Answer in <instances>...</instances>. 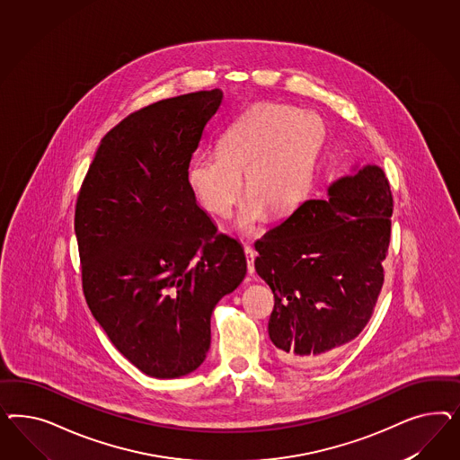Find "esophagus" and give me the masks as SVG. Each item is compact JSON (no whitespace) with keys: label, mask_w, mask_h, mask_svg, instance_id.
Masks as SVG:
<instances>
[{"label":"esophagus","mask_w":460,"mask_h":460,"mask_svg":"<svg viewBox=\"0 0 460 460\" xmlns=\"http://www.w3.org/2000/svg\"><path fill=\"white\" fill-rule=\"evenodd\" d=\"M244 254H246L248 271L252 275V273H254V256H256V251L252 250L251 246H244Z\"/></svg>","instance_id":"esophagus-1"}]
</instances>
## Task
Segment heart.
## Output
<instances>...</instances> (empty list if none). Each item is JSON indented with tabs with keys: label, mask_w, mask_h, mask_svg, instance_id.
I'll list each match as a JSON object with an SVG mask.
<instances>
[{
	"label": "heart",
	"mask_w": 460,
	"mask_h": 460,
	"mask_svg": "<svg viewBox=\"0 0 460 460\" xmlns=\"http://www.w3.org/2000/svg\"><path fill=\"white\" fill-rule=\"evenodd\" d=\"M325 126L315 112L283 104H256L224 133L219 150L195 156L187 170L190 190L204 209L226 217L244 189L237 217L241 231H251L270 210L287 216L310 189Z\"/></svg>",
	"instance_id": "heart-1"
}]
</instances>
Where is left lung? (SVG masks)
<instances>
[{
	"instance_id": "left-lung-1",
	"label": "left lung",
	"mask_w": 460,
	"mask_h": 460,
	"mask_svg": "<svg viewBox=\"0 0 460 460\" xmlns=\"http://www.w3.org/2000/svg\"><path fill=\"white\" fill-rule=\"evenodd\" d=\"M391 214L390 181L366 165L254 243V268L275 295L268 334L285 364L315 366L361 334L385 281Z\"/></svg>"
}]
</instances>
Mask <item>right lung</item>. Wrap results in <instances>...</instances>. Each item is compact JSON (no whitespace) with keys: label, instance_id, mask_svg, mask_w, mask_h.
<instances>
[{"label":"right lung","instance_id":"right-lung-1","mask_svg":"<svg viewBox=\"0 0 460 460\" xmlns=\"http://www.w3.org/2000/svg\"><path fill=\"white\" fill-rule=\"evenodd\" d=\"M223 91L164 99L101 139L75 204L83 292L128 361L152 377L195 371L210 315L246 275L244 250L195 202L187 170Z\"/></svg>","mask_w":460,"mask_h":460}]
</instances>
